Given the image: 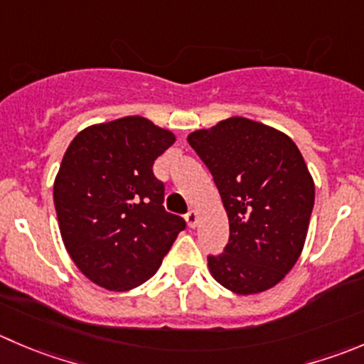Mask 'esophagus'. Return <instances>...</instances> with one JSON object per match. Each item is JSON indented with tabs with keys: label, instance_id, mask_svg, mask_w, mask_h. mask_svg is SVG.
<instances>
[{
	"label": "esophagus",
	"instance_id": "obj_1",
	"mask_svg": "<svg viewBox=\"0 0 364 364\" xmlns=\"http://www.w3.org/2000/svg\"><path fill=\"white\" fill-rule=\"evenodd\" d=\"M186 224H188V228H196L197 225V220H199V215H197L196 210H190L188 213H186Z\"/></svg>",
	"mask_w": 364,
	"mask_h": 364
}]
</instances>
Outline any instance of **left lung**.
Segmentation results:
<instances>
[{
  "label": "left lung",
  "instance_id": "obj_1",
  "mask_svg": "<svg viewBox=\"0 0 364 364\" xmlns=\"http://www.w3.org/2000/svg\"><path fill=\"white\" fill-rule=\"evenodd\" d=\"M229 218L224 252L208 256L211 276L238 295L276 287L297 263L315 204V183L294 140L245 117L190 133Z\"/></svg>",
  "mask_w": 364,
  "mask_h": 364
}]
</instances>
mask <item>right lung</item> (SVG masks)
Returning <instances> with one entry per match:
<instances>
[{"instance_id": "right-lung-1", "label": "right lung", "mask_w": 364, "mask_h": 364, "mask_svg": "<svg viewBox=\"0 0 364 364\" xmlns=\"http://www.w3.org/2000/svg\"><path fill=\"white\" fill-rule=\"evenodd\" d=\"M176 142L149 119L122 117L85 128L67 147L53 186L60 235L85 277L112 291L156 274L186 228L164 208L153 164Z\"/></svg>"}]
</instances>
